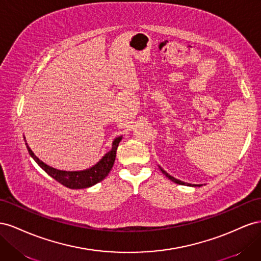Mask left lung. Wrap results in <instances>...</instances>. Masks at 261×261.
<instances>
[{
  "label": "left lung",
  "instance_id": "1",
  "mask_svg": "<svg viewBox=\"0 0 261 261\" xmlns=\"http://www.w3.org/2000/svg\"><path fill=\"white\" fill-rule=\"evenodd\" d=\"M160 167V169H161V172L165 175L168 179H170L172 181H174V182H176V184H179V185H187V186H198V185H191V184H186V182H184V181H181V180H178V179H176V178H174L173 176H170V175H168L165 170H164L161 166H159Z\"/></svg>",
  "mask_w": 261,
  "mask_h": 261
}]
</instances>
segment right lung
I'll return each mask as SVG.
<instances>
[{
  "label": "right lung",
  "instance_id": "1",
  "mask_svg": "<svg viewBox=\"0 0 261 261\" xmlns=\"http://www.w3.org/2000/svg\"><path fill=\"white\" fill-rule=\"evenodd\" d=\"M122 137L115 139V141L113 142V148H111V151L105 154V156H103V158L96 164V165L85 170H80V172H65V170H59L56 168H52L37 158L31 148H29L27 143L26 145H27V150L29 154H31L32 158L35 160V162L38 164V165L49 176L54 178V179H56L58 182H60L61 185L65 186V187H68L70 189H84V188L92 187V186L101 181L103 178L108 176L111 168L114 166L117 147Z\"/></svg>",
  "mask_w": 261,
  "mask_h": 261
}]
</instances>
